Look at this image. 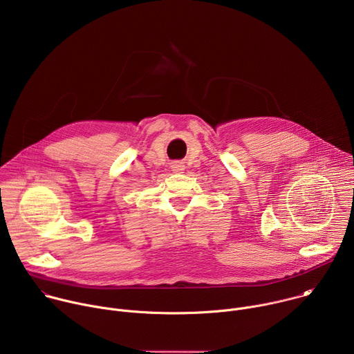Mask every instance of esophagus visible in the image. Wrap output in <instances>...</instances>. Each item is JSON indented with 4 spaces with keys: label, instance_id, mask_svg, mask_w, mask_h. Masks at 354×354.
<instances>
[{
    "label": "esophagus",
    "instance_id": "34e87169",
    "mask_svg": "<svg viewBox=\"0 0 354 354\" xmlns=\"http://www.w3.org/2000/svg\"><path fill=\"white\" fill-rule=\"evenodd\" d=\"M171 168H172V171L175 172V174H179V172H182L183 169H185V165L182 164V162H172V165H171Z\"/></svg>",
    "mask_w": 354,
    "mask_h": 354
}]
</instances>
